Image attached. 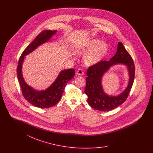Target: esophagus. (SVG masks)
I'll return each instance as SVG.
<instances>
[{"label":"esophagus","mask_w":153,"mask_h":153,"mask_svg":"<svg viewBox=\"0 0 153 153\" xmlns=\"http://www.w3.org/2000/svg\"><path fill=\"white\" fill-rule=\"evenodd\" d=\"M76 74L79 76H82L84 74V72L82 70H81V69H79L77 72H76Z\"/></svg>","instance_id":"1"}]
</instances>
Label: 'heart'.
Masks as SVG:
<instances>
[{
	"instance_id": "obj_1",
	"label": "heart",
	"mask_w": 153,
	"mask_h": 153,
	"mask_svg": "<svg viewBox=\"0 0 153 153\" xmlns=\"http://www.w3.org/2000/svg\"><path fill=\"white\" fill-rule=\"evenodd\" d=\"M76 50L80 53L91 50L84 56L83 62L87 66L95 65L99 64L106 56L108 51V46L105 42H102L100 39L95 38L77 46Z\"/></svg>"
}]
</instances>
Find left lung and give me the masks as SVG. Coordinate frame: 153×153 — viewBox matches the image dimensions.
Instances as JSON below:
<instances>
[{"mask_svg": "<svg viewBox=\"0 0 153 153\" xmlns=\"http://www.w3.org/2000/svg\"><path fill=\"white\" fill-rule=\"evenodd\" d=\"M118 65L126 67L129 74L128 84L120 94L108 95L105 92L102 87V78L112 67ZM87 75L84 92L87 95L88 104L94 109L107 112L116 108L127 98L134 80L135 66L132 58L123 45L118 42L116 54L109 61H102L99 64L89 67Z\"/></svg>", "mask_w": 153, "mask_h": 153, "instance_id": "8db88e82", "label": "left lung"}]
</instances>
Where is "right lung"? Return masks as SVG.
Instances as JSON below:
<instances>
[{"label":"right lung","mask_w":153,"mask_h":153,"mask_svg":"<svg viewBox=\"0 0 153 153\" xmlns=\"http://www.w3.org/2000/svg\"><path fill=\"white\" fill-rule=\"evenodd\" d=\"M57 31V30H45L40 33L23 51L17 67L18 79L24 97L33 105L41 108L51 107L59 102L66 84L73 79L75 71L74 69L61 71L56 79L49 87L45 90L37 91L30 87L25 81L22 74V65L26 56L34 51L41 45L48 42Z\"/></svg>","instance_id":"right-lung-1"}]
</instances>
